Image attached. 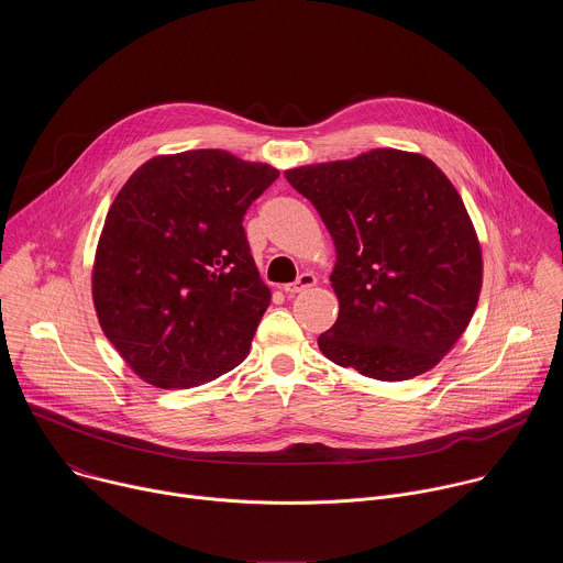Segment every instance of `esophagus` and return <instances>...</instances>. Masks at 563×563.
Here are the masks:
<instances>
[{"mask_svg": "<svg viewBox=\"0 0 563 563\" xmlns=\"http://www.w3.org/2000/svg\"><path fill=\"white\" fill-rule=\"evenodd\" d=\"M316 280H318V278H316L313 274L305 272V274H300V276H298V280H296V283H289V285H285L283 289H285V294L294 296V294H300V291H305V289L313 287V285H316Z\"/></svg>", "mask_w": 563, "mask_h": 563, "instance_id": "obj_1", "label": "esophagus"}]
</instances>
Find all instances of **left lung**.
Listing matches in <instances>:
<instances>
[{"label": "left lung", "instance_id": "obj_1", "mask_svg": "<svg viewBox=\"0 0 563 563\" xmlns=\"http://www.w3.org/2000/svg\"><path fill=\"white\" fill-rule=\"evenodd\" d=\"M323 218L336 247V323L318 347L378 380L432 369L478 302L481 247L445 174L419 153L374 148L285 172Z\"/></svg>", "mask_w": 563, "mask_h": 563}]
</instances>
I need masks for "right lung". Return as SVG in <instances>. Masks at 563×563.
<instances>
[{
    "label": "right lung",
    "instance_id": "1",
    "mask_svg": "<svg viewBox=\"0 0 563 563\" xmlns=\"http://www.w3.org/2000/svg\"><path fill=\"white\" fill-rule=\"evenodd\" d=\"M220 148L157 155L115 196L96 252L93 302L146 383L194 387L250 354L272 291L243 218L278 178Z\"/></svg>",
    "mask_w": 563,
    "mask_h": 563
}]
</instances>
